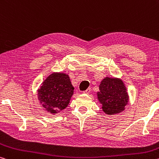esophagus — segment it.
Instances as JSON below:
<instances>
[{
	"label": "esophagus",
	"instance_id": "esophagus-1",
	"mask_svg": "<svg viewBox=\"0 0 159 159\" xmlns=\"http://www.w3.org/2000/svg\"><path fill=\"white\" fill-rule=\"evenodd\" d=\"M90 88H89V89H88L87 90H84V93H85V94H89L90 93Z\"/></svg>",
	"mask_w": 159,
	"mask_h": 159
}]
</instances>
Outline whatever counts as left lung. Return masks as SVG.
<instances>
[{
  "label": "left lung",
  "instance_id": "obj_1",
  "mask_svg": "<svg viewBox=\"0 0 159 159\" xmlns=\"http://www.w3.org/2000/svg\"><path fill=\"white\" fill-rule=\"evenodd\" d=\"M99 90L98 99L105 114H117L125 110L129 102V95L122 79L105 77L100 82Z\"/></svg>",
  "mask_w": 159,
  "mask_h": 159
}]
</instances>
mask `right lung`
I'll return each instance as SVG.
<instances>
[{
  "instance_id": "obj_1",
  "label": "right lung",
  "mask_w": 159,
  "mask_h": 159,
  "mask_svg": "<svg viewBox=\"0 0 159 159\" xmlns=\"http://www.w3.org/2000/svg\"><path fill=\"white\" fill-rule=\"evenodd\" d=\"M74 90L69 75L53 73L44 80L37 90L38 100L45 110L56 114L68 106Z\"/></svg>"
}]
</instances>
